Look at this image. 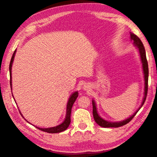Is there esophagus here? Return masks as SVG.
I'll return each mask as SVG.
<instances>
[{
    "instance_id": "1",
    "label": "esophagus",
    "mask_w": 157,
    "mask_h": 157,
    "mask_svg": "<svg viewBox=\"0 0 157 157\" xmlns=\"http://www.w3.org/2000/svg\"><path fill=\"white\" fill-rule=\"evenodd\" d=\"M89 87V84H86V83H85V84H84L83 86H82V89H83V90H84V91H86V90H88Z\"/></svg>"
}]
</instances>
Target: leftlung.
Masks as SVG:
<instances>
[{
  "instance_id": "left-lung-1",
  "label": "left lung",
  "mask_w": 157,
  "mask_h": 157,
  "mask_svg": "<svg viewBox=\"0 0 157 157\" xmlns=\"http://www.w3.org/2000/svg\"><path fill=\"white\" fill-rule=\"evenodd\" d=\"M130 39L133 42V45L136 48L139 52L140 62L142 63V69H143V79H144V92H143V98L142 100L141 105H140L139 109L135 111V112L132 114V116H130L129 118L124 119L123 121H118V122H112V121H109L105 120V119L102 118L101 117L97 109V105L95 103V101L94 99L92 100V105H93V115H94V120L98 125L100 127H119L121 126H123L127 123H128L129 121H131L132 119L134 118V116L136 115V113L139 111L140 108L142 107V106L144 104L146 97H147V83H148V64L147 62V59H146V54H145V48L143 46V44L140 41V39L136 35H135L134 33H132L130 32Z\"/></svg>"
}]
</instances>
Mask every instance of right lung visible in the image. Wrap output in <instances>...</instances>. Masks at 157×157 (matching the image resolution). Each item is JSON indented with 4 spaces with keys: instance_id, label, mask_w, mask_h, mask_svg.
Returning <instances> with one entry per match:
<instances>
[{
    "instance_id": "right-lung-1",
    "label": "right lung",
    "mask_w": 157,
    "mask_h": 157,
    "mask_svg": "<svg viewBox=\"0 0 157 157\" xmlns=\"http://www.w3.org/2000/svg\"><path fill=\"white\" fill-rule=\"evenodd\" d=\"M16 52H17V50H15L14 52L13 53V55L12 57L11 61H10V86H11V90H12V94L13 96V94H12V65H13V62H14V57L16 55ZM78 96V91H74L73 92L71 95H70V97L68 98V100L67 102V104H66V116H65V118L63 121L62 123H60L59 124H58L57 126L55 127H48V128H41V127H36L37 129L41 130V131L46 132L48 133H51V134H55V133H59L62 132L63 131H65V130L68 128L69 124L71 123V109H72L73 105L75 102V101L76 100ZM14 98V96H13ZM14 101L16 102V100L14 99ZM17 103V102H16ZM19 110V109H18ZM20 111V110H19ZM20 113L21 114V116H23V114L21 113L20 111ZM24 118V117H23ZM28 122V121H27Z\"/></svg>"
}]
</instances>
